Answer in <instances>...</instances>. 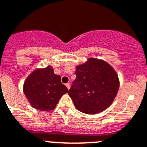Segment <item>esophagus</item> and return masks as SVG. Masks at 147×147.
I'll use <instances>...</instances> for the list:
<instances>
[{
	"instance_id": "esophagus-1",
	"label": "esophagus",
	"mask_w": 147,
	"mask_h": 147,
	"mask_svg": "<svg viewBox=\"0 0 147 147\" xmlns=\"http://www.w3.org/2000/svg\"><path fill=\"white\" fill-rule=\"evenodd\" d=\"M65 86H66V87L67 88V89H70V88H71V84L70 83H66V85H65Z\"/></svg>"
}]
</instances>
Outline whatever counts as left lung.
<instances>
[{"mask_svg":"<svg viewBox=\"0 0 147 147\" xmlns=\"http://www.w3.org/2000/svg\"><path fill=\"white\" fill-rule=\"evenodd\" d=\"M76 80L68 94L79 111L94 115L112 103L119 89V79L109 64L88 59L76 67Z\"/></svg>","mask_w":147,"mask_h":147,"instance_id":"1","label":"left lung"}]
</instances>
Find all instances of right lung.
Here are the masks:
<instances>
[{
  "instance_id": "1",
  "label": "right lung",
  "mask_w": 147,
  "mask_h": 147,
  "mask_svg": "<svg viewBox=\"0 0 147 147\" xmlns=\"http://www.w3.org/2000/svg\"><path fill=\"white\" fill-rule=\"evenodd\" d=\"M23 89L31 106L45 111L55 109L62 95L68 91L51 66L33 71L24 82Z\"/></svg>"
}]
</instances>
